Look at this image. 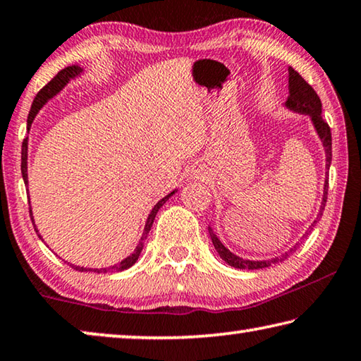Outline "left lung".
<instances>
[{"label": "left lung", "mask_w": 361, "mask_h": 361, "mask_svg": "<svg viewBox=\"0 0 361 361\" xmlns=\"http://www.w3.org/2000/svg\"><path fill=\"white\" fill-rule=\"evenodd\" d=\"M290 73V79H288V84H290V95H288V100H286L285 105L288 106L293 111H298V113H302V114H309L310 118H312L314 122V127L317 133H319V137L323 143V148H325L326 152V173L329 170V164H331V129H329L328 122L323 121L322 118V102H320V97L317 95L315 90L312 89V85H310L305 79L299 75L298 71H295L293 68L288 70ZM326 199H328V176L325 180V188H323V200H322V205H320V212L319 215H317V219L310 226L309 231L305 232V234L301 237V242H298L295 247L290 248V252L283 253L282 256H277V258H272V259H262V261H250V259H243L240 256H237L234 253H231L228 248H226L221 240L218 239V235L213 232L212 228H209V234H210V239L213 242V245H215L216 252L219 253V256L228 262L229 266L235 267V269H264L269 267L272 264H277V262H282L286 258H288L290 255H293L298 250V247L301 245L302 240L305 237L309 235V232L312 231L314 226L319 223V219L323 215V210H325V204H326Z\"/></svg>", "instance_id": "left-lung-1"}]
</instances>
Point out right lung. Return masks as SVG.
<instances>
[{"label":"right lung","instance_id":"add662e5","mask_svg":"<svg viewBox=\"0 0 361 361\" xmlns=\"http://www.w3.org/2000/svg\"><path fill=\"white\" fill-rule=\"evenodd\" d=\"M81 71H82V70L79 68V66H75V65H73V66H66V68H63L62 71H59L57 75L54 76V78L51 79V81H49V82L44 85V87H42V89L39 90L38 94H36L35 100H33V105H32V109H30L28 119H27V129H30V126H32V122H33V119H35L36 113L39 111V109L42 108V105H44V103H46L49 99H52L54 95H57V94L60 92V90H62V89L65 87V85L68 84L70 79L78 76ZM27 149H28V140L25 138V140H23V143H22V166H20V169H22V176H23V181H25V185H28V175H27ZM173 194H175V191L167 194L166 197L159 200V202L154 205V209L151 210L148 219H146L143 235H142V239H140V242H138L135 252H133L130 256H127L126 259H122L121 262H118V264H114V266H111V267H105V269H89V267L73 266V264H70V266H71L73 269H76V271H79V272L92 271V272H99V274H100V272H121V271H126V269L132 267V266L137 262L140 253H142L146 237H148V232L151 231V226H152V223H154L156 213L159 212V209H161V207H162L164 204L167 202L170 195H173ZM30 216H32V209H30ZM32 223H33V216H32ZM33 226H35V223H33ZM35 231H36V234L39 235V232H38V229H36V226H35ZM39 237H41V235H39ZM41 240H42V239H41Z\"/></svg>","mask_w":361,"mask_h":361}]
</instances>
